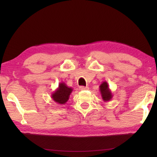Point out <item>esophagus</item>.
Here are the masks:
<instances>
[{"instance_id":"esophagus-1","label":"esophagus","mask_w":157,"mask_h":157,"mask_svg":"<svg viewBox=\"0 0 157 157\" xmlns=\"http://www.w3.org/2000/svg\"><path fill=\"white\" fill-rule=\"evenodd\" d=\"M88 89H89L88 86H79V90H81V91H85V90H88Z\"/></svg>"}]
</instances>
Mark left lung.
<instances>
[{"instance_id": "8db88e82", "label": "left lung", "mask_w": 157, "mask_h": 157, "mask_svg": "<svg viewBox=\"0 0 157 157\" xmlns=\"http://www.w3.org/2000/svg\"><path fill=\"white\" fill-rule=\"evenodd\" d=\"M100 91L102 100L105 102H108V101L111 100V98H113L112 93H111L109 87L108 83L106 81L103 82L100 85Z\"/></svg>"}]
</instances>
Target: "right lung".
<instances>
[{
	"label": "right lung",
	"mask_w": 157,
	"mask_h": 157,
	"mask_svg": "<svg viewBox=\"0 0 157 157\" xmlns=\"http://www.w3.org/2000/svg\"><path fill=\"white\" fill-rule=\"evenodd\" d=\"M73 89L71 87H68L64 82H60L58 88L52 94L51 98L57 104L65 105Z\"/></svg>",
	"instance_id": "add662e5"
}]
</instances>
